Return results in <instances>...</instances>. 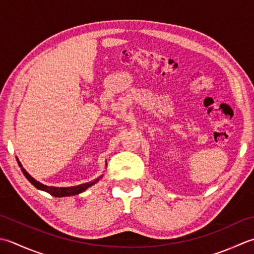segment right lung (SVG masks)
Wrapping results in <instances>:
<instances>
[{"mask_svg":"<svg viewBox=\"0 0 254 254\" xmlns=\"http://www.w3.org/2000/svg\"><path fill=\"white\" fill-rule=\"evenodd\" d=\"M17 162L18 165L20 168H22V172L23 174L26 177L30 183H32L36 189L41 190H45V192L49 193L50 195L55 196V197H64V196H72V195H76V194H80L82 192H84L86 189H89L90 186H92L93 184H95L98 180L100 179H95L93 182H89V183H85V184H81V185H77V186H71V188H55V186H47V185H44L39 183L38 181L34 180L30 175L26 172L25 169H23L22 164L19 163L18 159H17Z\"/></svg>","mask_w":254,"mask_h":254,"instance_id":"obj_1","label":"right lung"}]
</instances>
